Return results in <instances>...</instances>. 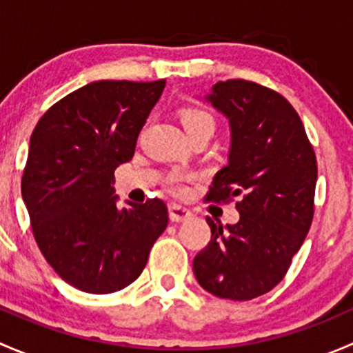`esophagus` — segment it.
<instances>
[{"instance_id": "34e87169", "label": "esophagus", "mask_w": 353, "mask_h": 353, "mask_svg": "<svg viewBox=\"0 0 353 353\" xmlns=\"http://www.w3.org/2000/svg\"><path fill=\"white\" fill-rule=\"evenodd\" d=\"M169 216L172 222H184L191 216V212L188 208H183L179 205H169Z\"/></svg>"}]
</instances>
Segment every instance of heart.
Instances as JSON below:
<instances>
[{"label": "heart", "mask_w": 353, "mask_h": 353, "mask_svg": "<svg viewBox=\"0 0 353 353\" xmlns=\"http://www.w3.org/2000/svg\"><path fill=\"white\" fill-rule=\"evenodd\" d=\"M181 121H183V126L188 134L198 133V131H206V133L213 134V131H215V117L210 110L203 108L183 109L181 110ZM181 181H183V176L172 174L169 177V186L174 191H181Z\"/></svg>", "instance_id": "heart-1"}]
</instances>
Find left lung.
Returning a JSON list of instances; mask_svg holds the SVG:
<instances>
[{"mask_svg":"<svg viewBox=\"0 0 353 353\" xmlns=\"http://www.w3.org/2000/svg\"><path fill=\"white\" fill-rule=\"evenodd\" d=\"M229 119V162L206 199L239 196V222L206 219L208 245L193 272L210 294L251 301L282 282L314 215L316 155L301 117L275 90L248 80L219 81L205 97Z\"/></svg>","mask_w":353,"mask_h":353,"instance_id":"1","label":"left lung"}]
</instances>
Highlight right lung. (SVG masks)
<instances>
[{
	"label": "right lung",
	"mask_w": 353,
	"mask_h": 353,
	"mask_svg": "<svg viewBox=\"0 0 353 353\" xmlns=\"http://www.w3.org/2000/svg\"><path fill=\"white\" fill-rule=\"evenodd\" d=\"M165 80H99L71 92L30 137L22 198L39 249L88 294H112L143 272L169 222L162 199L117 206L114 170L133 159Z\"/></svg>",
	"instance_id": "obj_1"
}]
</instances>
